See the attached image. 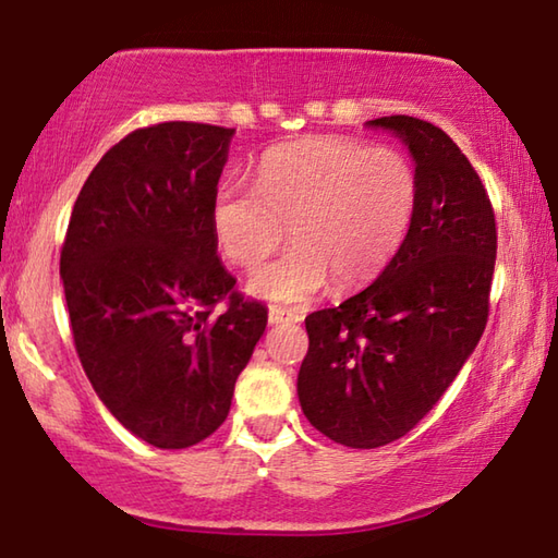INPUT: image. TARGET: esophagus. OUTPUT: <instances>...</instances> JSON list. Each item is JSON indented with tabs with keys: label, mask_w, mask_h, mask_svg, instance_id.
Listing matches in <instances>:
<instances>
[{
	"label": "esophagus",
	"mask_w": 558,
	"mask_h": 558,
	"mask_svg": "<svg viewBox=\"0 0 558 558\" xmlns=\"http://www.w3.org/2000/svg\"><path fill=\"white\" fill-rule=\"evenodd\" d=\"M268 318H270L272 326H278V324H298V320H301V318L295 316V313H290L286 308H270Z\"/></svg>",
	"instance_id": "1"
}]
</instances>
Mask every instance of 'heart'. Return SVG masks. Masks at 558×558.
I'll return each instance as SVG.
<instances>
[{"label":"heart","instance_id":"heart-1","mask_svg":"<svg viewBox=\"0 0 558 558\" xmlns=\"http://www.w3.org/2000/svg\"><path fill=\"white\" fill-rule=\"evenodd\" d=\"M420 209V174L397 148L343 136H305L272 146L255 169V190L217 186L209 207L215 245L227 263L255 268L286 234V253L250 278L272 303H303L328 280H372L399 253Z\"/></svg>","mask_w":558,"mask_h":558}]
</instances>
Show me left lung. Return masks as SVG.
<instances>
[{
    "label": "left lung",
    "instance_id": "left-lung-1",
    "mask_svg": "<svg viewBox=\"0 0 558 558\" xmlns=\"http://www.w3.org/2000/svg\"><path fill=\"white\" fill-rule=\"evenodd\" d=\"M420 174V209L372 286L305 318L303 414L333 442L372 450L404 437L445 395L488 324L498 230L488 192L429 121L384 116Z\"/></svg>",
    "mask_w": 558,
    "mask_h": 558
}]
</instances>
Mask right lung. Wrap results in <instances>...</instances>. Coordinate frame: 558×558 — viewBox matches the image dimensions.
Listing matches in <instances>:
<instances>
[{"instance_id": "obj_1", "label": "right lung", "mask_w": 558, "mask_h": 558, "mask_svg": "<svg viewBox=\"0 0 558 558\" xmlns=\"http://www.w3.org/2000/svg\"><path fill=\"white\" fill-rule=\"evenodd\" d=\"M232 129L163 121L131 131L77 194L60 250L75 351L116 420L182 450L227 420L268 308L234 290L209 207Z\"/></svg>"}]
</instances>
